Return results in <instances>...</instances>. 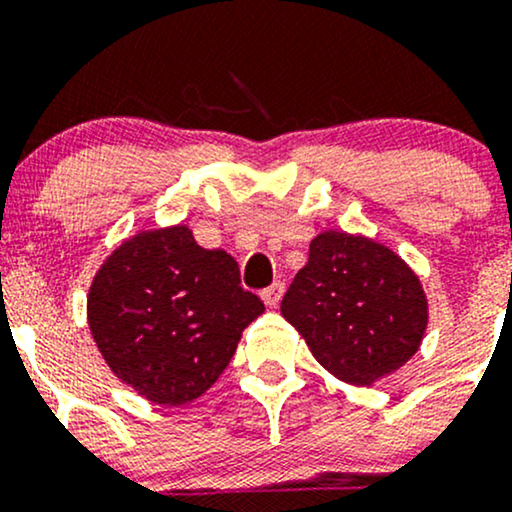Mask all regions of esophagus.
<instances>
[{"label": "esophagus", "mask_w": 512, "mask_h": 512, "mask_svg": "<svg viewBox=\"0 0 512 512\" xmlns=\"http://www.w3.org/2000/svg\"><path fill=\"white\" fill-rule=\"evenodd\" d=\"M284 291H286V286L281 284V281H274V284L267 286V289H264L260 296H262L264 305H269V308H276V305H279V301H281V296H284Z\"/></svg>", "instance_id": "1"}]
</instances>
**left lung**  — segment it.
I'll return each instance as SVG.
<instances>
[{"label":"left lung","instance_id":"left-lung-1","mask_svg":"<svg viewBox=\"0 0 512 512\" xmlns=\"http://www.w3.org/2000/svg\"><path fill=\"white\" fill-rule=\"evenodd\" d=\"M332 375L370 385L409 361L428 322L421 281L392 250L344 231L320 233L281 301Z\"/></svg>","mask_w":512,"mask_h":512}]
</instances>
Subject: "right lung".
<instances>
[{
	"label": "right lung",
	"instance_id": "obj_1",
	"mask_svg": "<svg viewBox=\"0 0 512 512\" xmlns=\"http://www.w3.org/2000/svg\"><path fill=\"white\" fill-rule=\"evenodd\" d=\"M262 313L260 298L240 286L238 262L199 248L187 226L122 243L88 293V327L105 363L163 407L204 395Z\"/></svg>",
	"mask_w": 512,
	"mask_h": 512
}]
</instances>
